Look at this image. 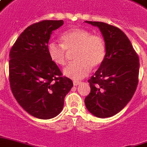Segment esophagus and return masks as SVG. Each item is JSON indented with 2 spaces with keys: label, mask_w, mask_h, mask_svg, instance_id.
Here are the masks:
<instances>
[{
  "label": "esophagus",
  "mask_w": 147,
  "mask_h": 147,
  "mask_svg": "<svg viewBox=\"0 0 147 147\" xmlns=\"http://www.w3.org/2000/svg\"><path fill=\"white\" fill-rule=\"evenodd\" d=\"M81 83H82L81 82H79V81H73V85L75 86H78V85H80Z\"/></svg>",
  "instance_id": "esophagus-1"
}]
</instances>
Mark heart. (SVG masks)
Returning a JSON list of instances; mask_svg holds the SVG:
<instances>
[{"label": "heart", "instance_id": "1", "mask_svg": "<svg viewBox=\"0 0 147 147\" xmlns=\"http://www.w3.org/2000/svg\"><path fill=\"white\" fill-rule=\"evenodd\" d=\"M61 43L51 42L48 45L49 58L54 63L64 65L68 52L75 51V62L63 69L64 76L73 79H81L91 69H96L102 63L106 56L103 38L80 28L69 29L61 34Z\"/></svg>", "mask_w": 147, "mask_h": 147}]
</instances>
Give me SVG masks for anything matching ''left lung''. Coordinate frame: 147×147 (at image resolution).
I'll return each instance as SVG.
<instances>
[{"mask_svg":"<svg viewBox=\"0 0 147 147\" xmlns=\"http://www.w3.org/2000/svg\"><path fill=\"white\" fill-rule=\"evenodd\" d=\"M85 22L99 28L106 45L105 59L88 81L91 92L85 104L96 117H111L120 112L134 95L138 85L139 57L119 28L104 22Z\"/></svg>","mask_w":147,"mask_h":147,"instance_id":"obj_1","label":"left lung"}]
</instances>
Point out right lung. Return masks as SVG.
I'll return each instance as SVG.
<instances>
[{
  "mask_svg": "<svg viewBox=\"0 0 147 147\" xmlns=\"http://www.w3.org/2000/svg\"><path fill=\"white\" fill-rule=\"evenodd\" d=\"M63 24L62 20H50L31 24L20 34L9 55L12 93L28 113L41 119L61 113L64 98L73 86L48 53L52 31Z\"/></svg>",
  "mask_w": 147,
  "mask_h": 147,
  "instance_id": "obj_1",
  "label": "right lung"
}]
</instances>
